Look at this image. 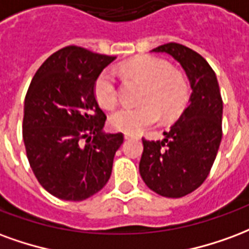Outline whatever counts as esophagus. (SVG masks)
<instances>
[{
	"label": "esophagus",
	"mask_w": 249,
	"mask_h": 249,
	"mask_svg": "<svg viewBox=\"0 0 249 249\" xmlns=\"http://www.w3.org/2000/svg\"><path fill=\"white\" fill-rule=\"evenodd\" d=\"M131 138H137V135H134V134H124V139H131Z\"/></svg>",
	"instance_id": "esophagus-1"
}]
</instances>
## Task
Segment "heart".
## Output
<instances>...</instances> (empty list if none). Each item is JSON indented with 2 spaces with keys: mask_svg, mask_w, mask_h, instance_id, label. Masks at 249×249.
I'll list each match as a JSON object with an SVG mask.
<instances>
[{
  "mask_svg": "<svg viewBox=\"0 0 249 249\" xmlns=\"http://www.w3.org/2000/svg\"><path fill=\"white\" fill-rule=\"evenodd\" d=\"M123 72L144 83L139 107H122L110 117V126L117 131L138 134L155 126L160 118L177 119L190 99L188 83L182 72L171 70L167 62L154 57H138L123 66ZM94 95L105 108L118 102L115 75L111 69L103 70L94 83Z\"/></svg>",
  "mask_w": 249,
  "mask_h": 249,
  "instance_id": "obj_1",
  "label": "heart"
}]
</instances>
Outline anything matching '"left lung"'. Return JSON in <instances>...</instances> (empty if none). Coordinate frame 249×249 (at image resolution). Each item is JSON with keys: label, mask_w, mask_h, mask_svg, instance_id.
I'll use <instances>...</instances> for the list:
<instances>
[{"label": "left lung", "mask_w": 249, "mask_h": 249, "mask_svg": "<svg viewBox=\"0 0 249 249\" xmlns=\"http://www.w3.org/2000/svg\"><path fill=\"white\" fill-rule=\"evenodd\" d=\"M182 66L191 87L188 107L163 132L162 141H144L139 172L146 186L166 197H182L206 180L221 142L223 101L216 75L200 54L180 43L152 49Z\"/></svg>", "instance_id": "obj_1"}]
</instances>
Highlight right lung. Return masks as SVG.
Returning <instances> with one entry per match:
<instances>
[{
  "instance_id": "right-lung-1",
  "label": "right lung",
  "mask_w": 249,
  "mask_h": 249,
  "mask_svg": "<svg viewBox=\"0 0 249 249\" xmlns=\"http://www.w3.org/2000/svg\"><path fill=\"white\" fill-rule=\"evenodd\" d=\"M117 57L78 46L58 50L33 78L23 106L26 155L39 184L53 196L79 201L110 179L123 134L105 132L94 83Z\"/></svg>"
}]
</instances>
